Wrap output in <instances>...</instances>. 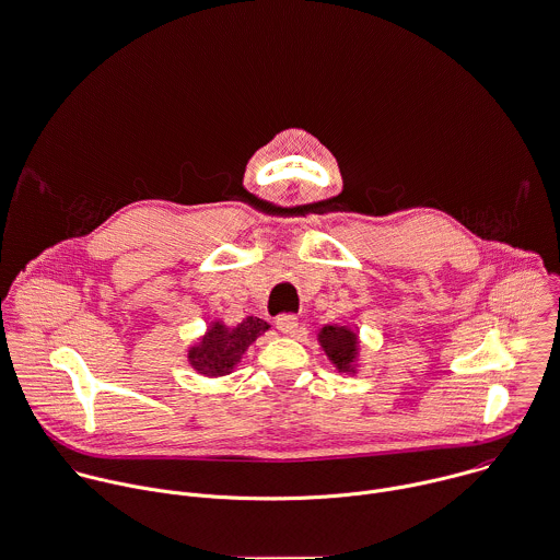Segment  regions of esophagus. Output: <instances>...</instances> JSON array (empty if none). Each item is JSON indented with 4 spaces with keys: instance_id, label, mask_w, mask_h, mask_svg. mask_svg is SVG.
Wrapping results in <instances>:
<instances>
[{
    "instance_id": "esophagus-1",
    "label": "esophagus",
    "mask_w": 560,
    "mask_h": 560,
    "mask_svg": "<svg viewBox=\"0 0 560 560\" xmlns=\"http://www.w3.org/2000/svg\"><path fill=\"white\" fill-rule=\"evenodd\" d=\"M276 328H278L282 335L293 337V335L298 332V328H300V319H298L295 315H282V317L276 319Z\"/></svg>"
}]
</instances>
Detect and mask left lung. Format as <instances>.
<instances>
[{"mask_svg":"<svg viewBox=\"0 0 560 560\" xmlns=\"http://www.w3.org/2000/svg\"><path fill=\"white\" fill-rule=\"evenodd\" d=\"M319 346L339 372H357L359 361V335L348 326H324L317 335Z\"/></svg>","mask_w":560,"mask_h":560,"instance_id":"left-lung-1","label":"left lung"}]
</instances>
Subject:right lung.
<instances>
[{"mask_svg":"<svg viewBox=\"0 0 560 560\" xmlns=\"http://www.w3.org/2000/svg\"><path fill=\"white\" fill-rule=\"evenodd\" d=\"M269 330V324L258 317H245L234 328H228L221 322H212L206 335L190 346L188 363L190 368L206 377H219L232 372L247 348Z\"/></svg>","mask_w":560,"mask_h":560,"instance_id":"right-lung-1","label":"right lung"}]
</instances>
